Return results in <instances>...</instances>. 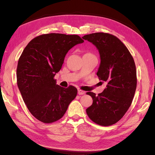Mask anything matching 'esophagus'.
I'll return each mask as SVG.
<instances>
[{"label":"esophagus","mask_w":155,"mask_h":155,"mask_svg":"<svg viewBox=\"0 0 155 155\" xmlns=\"http://www.w3.org/2000/svg\"><path fill=\"white\" fill-rule=\"evenodd\" d=\"M85 94V91L81 90V89H79L78 90V94L79 95H83V94Z\"/></svg>","instance_id":"34e87169"}]
</instances>
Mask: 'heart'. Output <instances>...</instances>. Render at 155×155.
<instances>
[{"label":"heart","instance_id":"obj_1","mask_svg":"<svg viewBox=\"0 0 155 155\" xmlns=\"http://www.w3.org/2000/svg\"><path fill=\"white\" fill-rule=\"evenodd\" d=\"M87 54H90V53H87Z\"/></svg>","mask_w":155,"mask_h":155}]
</instances>
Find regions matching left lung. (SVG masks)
Returning a JSON list of instances; mask_svg holds the SVG:
<instances>
[{
  "mask_svg": "<svg viewBox=\"0 0 155 155\" xmlns=\"http://www.w3.org/2000/svg\"><path fill=\"white\" fill-rule=\"evenodd\" d=\"M83 39L99 50L101 63L96 74L107 83L104 92L97 96L92 92L86 93L93 100L87 114L96 124L112 125L122 118L132 104L137 84L134 59L126 46L112 34L94 33Z\"/></svg>",
  "mask_w": 155,
  "mask_h": 155,
  "instance_id": "8db88e82",
  "label": "left lung"
}]
</instances>
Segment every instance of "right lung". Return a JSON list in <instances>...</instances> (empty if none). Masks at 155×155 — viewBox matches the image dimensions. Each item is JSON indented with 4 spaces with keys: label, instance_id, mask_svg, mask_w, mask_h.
I'll return each instance as SVG.
<instances>
[{
    "label": "right lung",
    "instance_id": "1",
    "mask_svg": "<svg viewBox=\"0 0 155 155\" xmlns=\"http://www.w3.org/2000/svg\"><path fill=\"white\" fill-rule=\"evenodd\" d=\"M84 41L78 35L46 34L31 40L18 61L17 83L30 113L45 124L60 120L77 96V88L57 85L55 74L68 50Z\"/></svg>",
    "mask_w": 155,
    "mask_h": 155
}]
</instances>
